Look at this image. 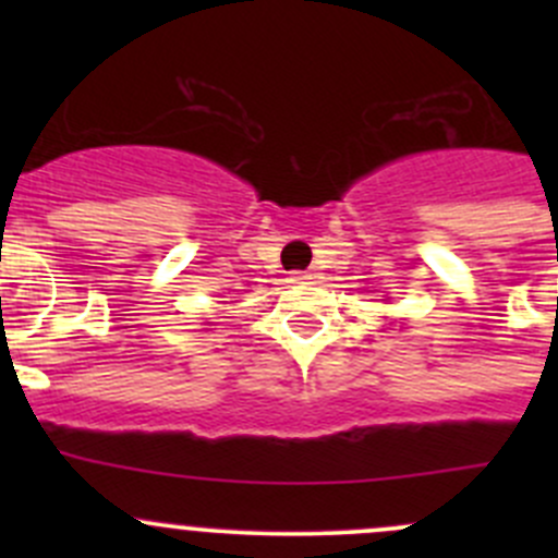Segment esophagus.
<instances>
[{"instance_id": "obj_1", "label": "esophagus", "mask_w": 558, "mask_h": 558, "mask_svg": "<svg viewBox=\"0 0 558 558\" xmlns=\"http://www.w3.org/2000/svg\"><path fill=\"white\" fill-rule=\"evenodd\" d=\"M291 280H315V272H291Z\"/></svg>"}]
</instances>
